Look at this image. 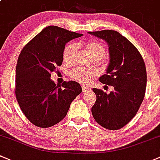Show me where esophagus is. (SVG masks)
<instances>
[{
  "label": "esophagus",
  "mask_w": 160,
  "mask_h": 160,
  "mask_svg": "<svg viewBox=\"0 0 160 160\" xmlns=\"http://www.w3.org/2000/svg\"><path fill=\"white\" fill-rule=\"evenodd\" d=\"M82 92H87L88 91H90V88H88V87H85V86H82Z\"/></svg>",
  "instance_id": "obj_1"
}]
</instances>
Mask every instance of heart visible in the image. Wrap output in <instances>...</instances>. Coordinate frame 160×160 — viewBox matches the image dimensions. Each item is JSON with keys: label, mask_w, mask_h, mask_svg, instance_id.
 <instances>
[{"label": "heart", "mask_w": 160, "mask_h": 160, "mask_svg": "<svg viewBox=\"0 0 160 160\" xmlns=\"http://www.w3.org/2000/svg\"><path fill=\"white\" fill-rule=\"evenodd\" d=\"M77 48L76 44L70 43L67 44L63 51V58L65 62H71L72 55L75 53ZM87 52L91 58H98L99 60L102 59L105 56V49L104 46L99 42H92L87 44ZM96 73L93 70H87L82 68H74L70 71L69 75L73 80L76 81L78 83L82 85H87L90 82L91 78L95 76Z\"/></svg>", "instance_id": "1"}]
</instances>
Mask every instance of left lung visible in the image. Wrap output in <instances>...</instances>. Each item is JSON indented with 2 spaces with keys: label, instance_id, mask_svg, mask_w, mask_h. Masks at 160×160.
<instances>
[{
  "label": "left lung",
  "instance_id": "1",
  "mask_svg": "<svg viewBox=\"0 0 160 160\" xmlns=\"http://www.w3.org/2000/svg\"><path fill=\"white\" fill-rule=\"evenodd\" d=\"M88 34L108 44L109 62L99 82L114 88L109 94L92 89L97 98L92 107V116L105 129H119L136 116L142 102L147 81L146 65L137 48L118 31Z\"/></svg>",
  "mask_w": 160,
  "mask_h": 160
}]
</instances>
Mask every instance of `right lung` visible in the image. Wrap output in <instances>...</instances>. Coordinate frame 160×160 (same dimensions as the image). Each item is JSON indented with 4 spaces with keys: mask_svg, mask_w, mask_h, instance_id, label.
Masks as SVG:
<instances>
[{
    "mask_svg": "<svg viewBox=\"0 0 160 160\" xmlns=\"http://www.w3.org/2000/svg\"><path fill=\"white\" fill-rule=\"evenodd\" d=\"M82 34L48 26L20 53L16 66L15 95L24 116L36 126L48 128L62 121L71 103L82 92L78 82L55 85L51 78L63 62L65 44Z\"/></svg>",
    "mask_w": 160,
    "mask_h": 160,
    "instance_id": "right-lung-1",
    "label": "right lung"
}]
</instances>
